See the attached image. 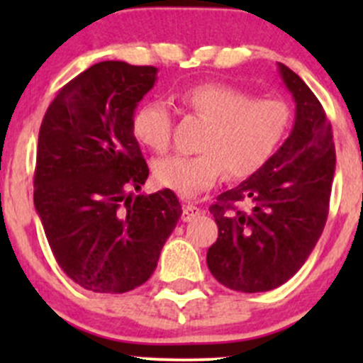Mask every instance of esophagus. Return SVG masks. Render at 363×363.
Instances as JSON below:
<instances>
[{
    "mask_svg": "<svg viewBox=\"0 0 363 363\" xmlns=\"http://www.w3.org/2000/svg\"><path fill=\"white\" fill-rule=\"evenodd\" d=\"M200 208L196 207L195 203H184V207H182V221H191V219H195L196 216H200Z\"/></svg>",
    "mask_w": 363,
    "mask_h": 363,
    "instance_id": "obj_1",
    "label": "esophagus"
}]
</instances>
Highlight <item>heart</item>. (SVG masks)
<instances>
[{"mask_svg": "<svg viewBox=\"0 0 363 363\" xmlns=\"http://www.w3.org/2000/svg\"><path fill=\"white\" fill-rule=\"evenodd\" d=\"M181 101L207 121L195 156H168L152 167L161 188L195 196L212 188L223 174L244 179L265 167L288 133L290 107L279 98L251 96L226 82H199L186 87ZM133 135L155 152H164L172 140V113L163 101H147L135 112Z\"/></svg>", "mask_w": 363, "mask_h": 363, "instance_id": "1", "label": "heart"}]
</instances>
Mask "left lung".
I'll return each instance as SVG.
<instances>
[{"instance_id": "1", "label": "left lung", "mask_w": 363, "mask_h": 363, "mask_svg": "<svg viewBox=\"0 0 363 363\" xmlns=\"http://www.w3.org/2000/svg\"><path fill=\"white\" fill-rule=\"evenodd\" d=\"M279 73L296 104L290 137L269 163L208 207L218 240L207 265L226 288L269 291L306 263L325 228L335 174L332 124L320 100L290 68ZM252 203L250 211L236 205Z\"/></svg>"}]
</instances>
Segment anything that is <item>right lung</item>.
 Returning <instances> with one entry per match:
<instances>
[{"label": "right lung", "mask_w": 363, "mask_h": 363, "mask_svg": "<svg viewBox=\"0 0 363 363\" xmlns=\"http://www.w3.org/2000/svg\"><path fill=\"white\" fill-rule=\"evenodd\" d=\"M156 72L93 65L57 91L40 126L36 212L57 265L94 294L144 284L182 214L172 189L131 193L149 177L131 121Z\"/></svg>", "instance_id": "right-lung-1"}]
</instances>
